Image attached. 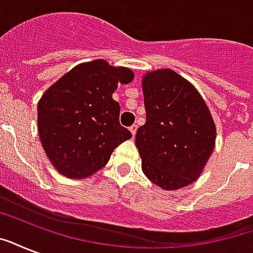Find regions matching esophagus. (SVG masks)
Here are the masks:
<instances>
[{
    "instance_id": "obj_1",
    "label": "esophagus",
    "mask_w": 253,
    "mask_h": 253,
    "mask_svg": "<svg viewBox=\"0 0 253 253\" xmlns=\"http://www.w3.org/2000/svg\"><path fill=\"white\" fill-rule=\"evenodd\" d=\"M130 131H131V134H132V136H135L136 131H138V126H136V125H132V126L130 127Z\"/></svg>"
}]
</instances>
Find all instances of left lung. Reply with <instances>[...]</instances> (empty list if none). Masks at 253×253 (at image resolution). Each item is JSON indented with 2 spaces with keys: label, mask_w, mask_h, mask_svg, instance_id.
Listing matches in <instances>:
<instances>
[{
  "label": "left lung",
  "mask_w": 253,
  "mask_h": 253,
  "mask_svg": "<svg viewBox=\"0 0 253 253\" xmlns=\"http://www.w3.org/2000/svg\"><path fill=\"white\" fill-rule=\"evenodd\" d=\"M146 123L135 144L143 173L164 190L188 186L201 176L215 147L208 105L186 79L172 69L147 72L142 80Z\"/></svg>",
  "instance_id": "1"
}]
</instances>
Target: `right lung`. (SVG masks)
Segmentation results:
<instances>
[{"label":"right lung","instance_id":"obj_1","mask_svg":"<svg viewBox=\"0 0 253 253\" xmlns=\"http://www.w3.org/2000/svg\"><path fill=\"white\" fill-rule=\"evenodd\" d=\"M134 80L132 71L103 59L76 65L44 91L38 102L42 146L57 172L85 178L106 166L113 151L132 135L119 125L118 84Z\"/></svg>","mask_w":253,"mask_h":253}]
</instances>
